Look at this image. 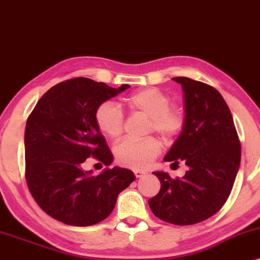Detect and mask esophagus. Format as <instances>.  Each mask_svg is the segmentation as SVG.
<instances>
[{
    "label": "esophagus",
    "instance_id": "esophagus-1",
    "mask_svg": "<svg viewBox=\"0 0 260 260\" xmlns=\"http://www.w3.org/2000/svg\"><path fill=\"white\" fill-rule=\"evenodd\" d=\"M134 173H135V177L136 178H141V177H144L145 176V172H142V171H138V169H136V171H134Z\"/></svg>",
    "mask_w": 260,
    "mask_h": 260
}]
</instances>
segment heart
I'll return each mask as SVG.
<instances>
[{"instance_id":"obj_1","label":"heart","mask_w":260,"mask_h":260,"mask_svg":"<svg viewBox=\"0 0 260 260\" xmlns=\"http://www.w3.org/2000/svg\"><path fill=\"white\" fill-rule=\"evenodd\" d=\"M125 103L133 113H140L148 116V133H154L163 141H172L177 138L185 125V116L178 108L171 106L172 99L168 94L157 88H144L131 93ZM97 127L108 138L116 140L121 136L125 126L122 110L113 102L101 103L94 112ZM159 145L156 139L142 140L125 139L114 148L116 162L124 167L144 169L158 156Z\"/></svg>"}]
</instances>
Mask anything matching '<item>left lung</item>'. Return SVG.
Here are the masks:
<instances>
[{
    "mask_svg": "<svg viewBox=\"0 0 260 260\" xmlns=\"http://www.w3.org/2000/svg\"><path fill=\"white\" fill-rule=\"evenodd\" d=\"M184 92L185 125L165 161L184 162V177L156 172L161 189L148 200L154 216L186 226L215 215L231 194L241 162V142L230 108L217 89L174 77Z\"/></svg>",
    "mask_w": 260,
    "mask_h": 260,
    "instance_id": "left-lung-1",
    "label": "left lung"
}]
</instances>
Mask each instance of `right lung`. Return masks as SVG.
<instances>
[{"mask_svg":"<svg viewBox=\"0 0 260 260\" xmlns=\"http://www.w3.org/2000/svg\"><path fill=\"white\" fill-rule=\"evenodd\" d=\"M129 87L115 89L77 77L55 84L38 101L25 125V180L49 216L70 226L101 222L112 214L119 193L135 180L125 168L106 169L98 176L83 171L88 157L112 163L94 112Z\"/></svg>","mask_w":260,"mask_h":260,"instance_id":"add662e5","label":"right lung"}]
</instances>
